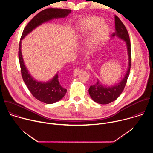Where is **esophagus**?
I'll return each instance as SVG.
<instances>
[{
  "label": "esophagus",
  "mask_w": 153,
  "mask_h": 153,
  "mask_svg": "<svg viewBox=\"0 0 153 153\" xmlns=\"http://www.w3.org/2000/svg\"><path fill=\"white\" fill-rule=\"evenodd\" d=\"M81 71H82V70H80V69H76L73 72V76H77L79 73H80Z\"/></svg>",
  "instance_id": "esophagus-1"
}]
</instances>
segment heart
Listing matches in <instances>:
<instances>
[{
	"instance_id": "obj_1",
	"label": "heart",
	"mask_w": 153,
	"mask_h": 153,
	"mask_svg": "<svg viewBox=\"0 0 153 153\" xmlns=\"http://www.w3.org/2000/svg\"><path fill=\"white\" fill-rule=\"evenodd\" d=\"M86 43V47L91 52H94L102 47L106 40L110 28L103 22V19L97 17L91 16L80 21L74 29V35L79 39L88 36L92 31Z\"/></svg>"
}]
</instances>
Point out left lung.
Returning a JSON list of instances; mask_svg holds the SVG:
<instances>
[{
  "instance_id": "left-lung-1",
  "label": "left lung",
  "mask_w": 153,
  "mask_h": 153,
  "mask_svg": "<svg viewBox=\"0 0 153 153\" xmlns=\"http://www.w3.org/2000/svg\"><path fill=\"white\" fill-rule=\"evenodd\" d=\"M115 19V32L111 36V39L116 37L124 41L126 45L128 56V66L123 78L114 85L108 86L103 84L101 81L97 79L96 83L90 87L88 92L91 99L99 104H108L116 100L121 94L126 83L129 74L131 63V50L128 33L120 19L114 16Z\"/></svg>"
}]
</instances>
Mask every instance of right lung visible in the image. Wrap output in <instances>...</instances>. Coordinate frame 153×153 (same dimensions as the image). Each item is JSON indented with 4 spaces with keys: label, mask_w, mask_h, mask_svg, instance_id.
<instances>
[{
    "label": "right lung",
    "mask_w": 153,
    "mask_h": 153,
    "mask_svg": "<svg viewBox=\"0 0 153 153\" xmlns=\"http://www.w3.org/2000/svg\"><path fill=\"white\" fill-rule=\"evenodd\" d=\"M71 12V10H70L58 8H48L40 11L25 27L20 39L19 48V59L22 76L32 95L39 101L47 104H52L61 100L66 94L67 89L60 83L58 72L51 79L44 82L35 80L32 77L25 66L22 54V40L42 24L54 19L66 17Z\"/></svg>",
    "instance_id": "obj_1"
}]
</instances>
